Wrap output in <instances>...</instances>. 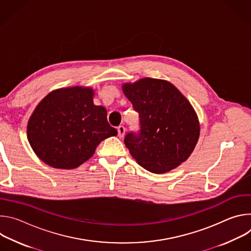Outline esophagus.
<instances>
[{
	"instance_id": "esophagus-1",
	"label": "esophagus",
	"mask_w": 251,
	"mask_h": 251,
	"mask_svg": "<svg viewBox=\"0 0 251 251\" xmlns=\"http://www.w3.org/2000/svg\"><path fill=\"white\" fill-rule=\"evenodd\" d=\"M125 127L124 126H118L117 127V132H118V136L120 137V138H122L123 136H124V134H125Z\"/></svg>"
}]
</instances>
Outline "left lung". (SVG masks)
I'll return each instance as SVG.
<instances>
[{"mask_svg":"<svg viewBox=\"0 0 251 251\" xmlns=\"http://www.w3.org/2000/svg\"><path fill=\"white\" fill-rule=\"evenodd\" d=\"M123 92L139 114V130L124 138L137 163L162 174L185 162L200 136L197 114L187 98L169 81L148 77L124 84Z\"/></svg>","mask_w":251,"mask_h":251,"instance_id":"left-lung-1","label":"left lung"}]
</instances>
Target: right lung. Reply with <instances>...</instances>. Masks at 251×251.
I'll use <instances>...</instances> for the list:
<instances>
[{"instance_id": "obj_1", "label": "right lung", "mask_w": 251, "mask_h": 251, "mask_svg": "<svg viewBox=\"0 0 251 251\" xmlns=\"http://www.w3.org/2000/svg\"><path fill=\"white\" fill-rule=\"evenodd\" d=\"M116 135L106 109L93 104V90L77 86L50 92L27 124L32 150L56 169L77 168L92 157L101 141Z\"/></svg>"}]
</instances>
